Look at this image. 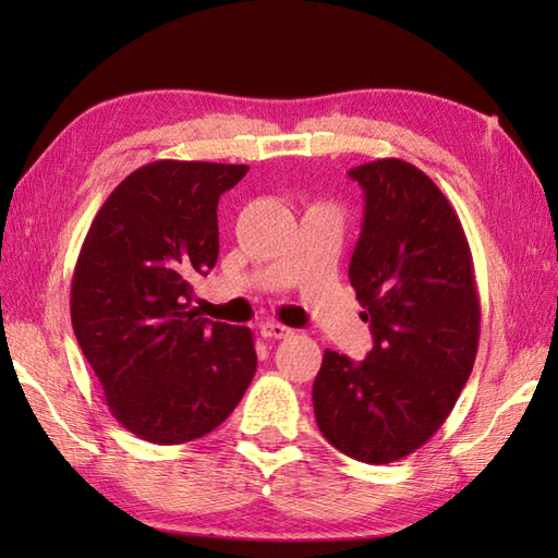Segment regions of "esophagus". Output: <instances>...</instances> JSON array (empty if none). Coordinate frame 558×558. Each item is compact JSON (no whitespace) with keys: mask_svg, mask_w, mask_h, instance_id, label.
Listing matches in <instances>:
<instances>
[{"mask_svg":"<svg viewBox=\"0 0 558 558\" xmlns=\"http://www.w3.org/2000/svg\"><path fill=\"white\" fill-rule=\"evenodd\" d=\"M260 336L272 338V340H286V338L294 336V330L282 326V324H276V322H266V324H260Z\"/></svg>","mask_w":558,"mask_h":558,"instance_id":"34e87169","label":"esophagus"}]
</instances>
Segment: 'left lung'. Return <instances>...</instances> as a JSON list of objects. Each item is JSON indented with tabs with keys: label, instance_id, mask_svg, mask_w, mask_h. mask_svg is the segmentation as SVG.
Here are the masks:
<instances>
[{
	"label": "left lung",
	"instance_id": "left-lung-1",
	"mask_svg": "<svg viewBox=\"0 0 558 558\" xmlns=\"http://www.w3.org/2000/svg\"><path fill=\"white\" fill-rule=\"evenodd\" d=\"M348 174L364 192L350 282L374 348L362 362L326 350L312 398L328 444L384 465L429 441L453 410L480 345V298L468 236L429 177L398 158Z\"/></svg>",
	"mask_w": 558,
	"mask_h": 558
}]
</instances>
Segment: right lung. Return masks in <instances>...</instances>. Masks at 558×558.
<instances>
[{
	"mask_svg": "<svg viewBox=\"0 0 558 558\" xmlns=\"http://www.w3.org/2000/svg\"><path fill=\"white\" fill-rule=\"evenodd\" d=\"M246 165L158 160L100 206L71 280V324L124 429L160 446L216 429L256 372L252 330L201 318L192 280L218 260V198Z\"/></svg>",
	"mask_w": 558,
	"mask_h": 558,
	"instance_id": "1",
	"label": "right lung"
}]
</instances>
